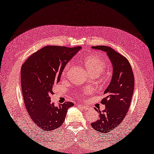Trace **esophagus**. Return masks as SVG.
Wrapping results in <instances>:
<instances>
[{
    "mask_svg": "<svg viewBox=\"0 0 154 154\" xmlns=\"http://www.w3.org/2000/svg\"><path fill=\"white\" fill-rule=\"evenodd\" d=\"M79 107H80V109H82L84 110H88V109H89V108H88V106H84V105H79Z\"/></svg>",
    "mask_w": 154,
    "mask_h": 154,
    "instance_id": "1",
    "label": "esophagus"
}]
</instances>
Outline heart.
I'll use <instances>...</instances> for the list:
<instances>
[{"mask_svg":"<svg viewBox=\"0 0 154 154\" xmlns=\"http://www.w3.org/2000/svg\"><path fill=\"white\" fill-rule=\"evenodd\" d=\"M85 66L90 74H101L106 67V61L103 58L96 55H89L84 59ZM67 66L65 68L63 73L66 72Z\"/></svg>","mask_w":154,"mask_h":154,"instance_id":"obj_1","label":"heart"}]
</instances>
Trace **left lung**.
I'll return each mask as SVG.
<instances>
[{
	"label": "left lung",
	"mask_w": 154,
	"mask_h": 154,
	"mask_svg": "<svg viewBox=\"0 0 154 154\" xmlns=\"http://www.w3.org/2000/svg\"><path fill=\"white\" fill-rule=\"evenodd\" d=\"M91 48L106 52L112 64L111 81L104 91L105 97L101 101L106 108L103 112L95 108L99 118L91 125L101 134L109 133L120 125L127 114L134 91L133 72L128 59L111 47L94 46Z\"/></svg>",
	"instance_id": "1"
}]
</instances>
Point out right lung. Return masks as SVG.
Here are the masks:
<instances>
[{
	"instance_id": "right-lung-1",
	"label": "right lung",
	"mask_w": 154,
	"mask_h": 154,
	"mask_svg": "<svg viewBox=\"0 0 154 154\" xmlns=\"http://www.w3.org/2000/svg\"><path fill=\"white\" fill-rule=\"evenodd\" d=\"M82 47L47 46L29 57L21 69V85L24 103L38 127L51 131L61 126L67 109L74 106L66 102L55 106L51 101L54 85L60 81L66 64Z\"/></svg>"
}]
</instances>
